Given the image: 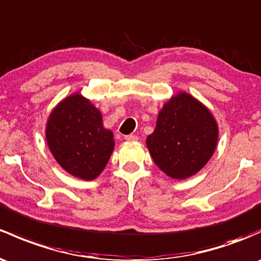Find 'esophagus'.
I'll return each mask as SVG.
<instances>
[{"instance_id": "esophagus-1", "label": "esophagus", "mask_w": 261, "mask_h": 261, "mask_svg": "<svg viewBox=\"0 0 261 261\" xmlns=\"http://www.w3.org/2000/svg\"><path fill=\"white\" fill-rule=\"evenodd\" d=\"M126 141H138V136L136 135H127L125 136Z\"/></svg>"}]
</instances>
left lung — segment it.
<instances>
[{
  "instance_id": "obj_1",
  "label": "left lung",
  "mask_w": 261,
  "mask_h": 261,
  "mask_svg": "<svg viewBox=\"0 0 261 261\" xmlns=\"http://www.w3.org/2000/svg\"><path fill=\"white\" fill-rule=\"evenodd\" d=\"M219 126L211 111L185 91L164 103L156 127L146 138L153 163L167 176L184 180L197 174L218 145Z\"/></svg>"
}]
</instances>
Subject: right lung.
Returning a JSON list of instances; mask_svg holds the SVG:
<instances>
[{
	"label": "right lung",
	"mask_w": 261,
	"mask_h": 261,
	"mask_svg": "<svg viewBox=\"0 0 261 261\" xmlns=\"http://www.w3.org/2000/svg\"><path fill=\"white\" fill-rule=\"evenodd\" d=\"M46 141L66 172L87 181L103 171L115 147L114 134L103 126L100 110L79 92L52 110L46 122Z\"/></svg>",
	"instance_id": "1"
}]
</instances>
